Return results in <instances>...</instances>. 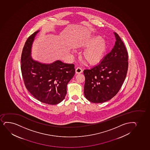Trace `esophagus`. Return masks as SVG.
I'll list each match as a JSON object with an SVG mask.
<instances>
[{"label": "esophagus", "instance_id": "esophagus-1", "mask_svg": "<svg viewBox=\"0 0 150 150\" xmlns=\"http://www.w3.org/2000/svg\"><path fill=\"white\" fill-rule=\"evenodd\" d=\"M83 69L81 67H78L76 69V74H79L83 72Z\"/></svg>", "mask_w": 150, "mask_h": 150}]
</instances>
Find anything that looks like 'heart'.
<instances>
[{
    "label": "heart",
    "instance_id": "heart-1",
    "mask_svg": "<svg viewBox=\"0 0 150 150\" xmlns=\"http://www.w3.org/2000/svg\"><path fill=\"white\" fill-rule=\"evenodd\" d=\"M89 47L83 52L84 60L91 65H96L103 59L107 50V44L100 36L90 38L83 44V47Z\"/></svg>",
    "mask_w": 150,
    "mask_h": 150
}]
</instances>
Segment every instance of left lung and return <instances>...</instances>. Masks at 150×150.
<instances>
[{"label":"left lung","mask_w":150,"mask_h":150,"mask_svg":"<svg viewBox=\"0 0 150 150\" xmlns=\"http://www.w3.org/2000/svg\"><path fill=\"white\" fill-rule=\"evenodd\" d=\"M116 41L112 51L98 65L83 71L84 95L93 103H102L117 94L126 79L128 69V54L120 37L114 33Z\"/></svg>","instance_id":"obj_1"}]
</instances>
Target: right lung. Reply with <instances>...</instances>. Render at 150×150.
Here are the masks:
<instances>
[{
	"mask_svg": "<svg viewBox=\"0 0 150 150\" xmlns=\"http://www.w3.org/2000/svg\"><path fill=\"white\" fill-rule=\"evenodd\" d=\"M38 30L28 37L21 57V71L26 89L40 102L57 105L64 100L67 86L75 74L74 64L59 60L50 64H42L30 57L31 45Z\"/></svg>",
	"mask_w": 150,
	"mask_h": 150,
	"instance_id": "add662e5",
	"label": "right lung"
}]
</instances>
